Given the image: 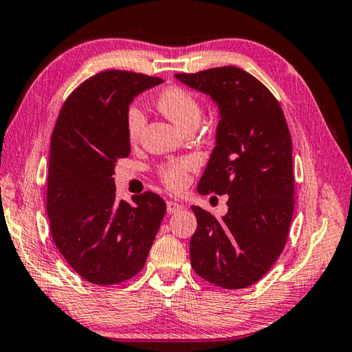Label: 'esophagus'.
Returning <instances> with one entry per match:
<instances>
[{
	"label": "esophagus",
	"instance_id": "34e87169",
	"mask_svg": "<svg viewBox=\"0 0 352 352\" xmlns=\"http://www.w3.org/2000/svg\"><path fill=\"white\" fill-rule=\"evenodd\" d=\"M182 208V206L181 204H177V202H175V201H168L166 202V212H168L170 214H173V213H177Z\"/></svg>",
	"mask_w": 352,
	"mask_h": 352
}]
</instances>
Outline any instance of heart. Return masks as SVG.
Returning a JSON list of instances; mask_svg holds the SVG:
<instances>
[{
    "label": "heart",
    "instance_id": "obj_1",
    "mask_svg": "<svg viewBox=\"0 0 352 352\" xmlns=\"http://www.w3.org/2000/svg\"><path fill=\"white\" fill-rule=\"evenodd\" d=\"M156 104L159 111L165 114L182 131L188 126H198L201 119V104L196 97L187 89L179 86H168L162 89L156 97ZM126 133L131 140H138L145 125V114L138 104H131L126 111ZM195 165L193 159H181L176 162L162 166L160 176L166 187L173 190H181L186 187L188 181L187 171Z\"/></svg>",
    "mask_w": 352,
    "mask_h": 352
}]
</instances>
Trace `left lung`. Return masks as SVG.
Masks as SVG:
<instances>
[{"mask_svg":"<svg viewBox=\"0 0 352 352\" xmlns=\"http://www.w3.org/2000/svg\"><path fill=\"white\" fill-rule=\"evenodd\" d=\"M212 98L219 122L199 193L229 195L223 218L193 206L192 267L224 289L256 283L285 249L294 213L292 140L280 103L261 82L235 66L176 74Z\"/></svg>","mask_w":352,"mask_h":352,"instance_id":"1","label":"left lung"}]
</instances>
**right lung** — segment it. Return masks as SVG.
<instances>
[{
	"label": "right lung",
	"mask_w": 352,
	"mask_h": 352,
	"mask_svg": "<svg viewBox=\"0 0 352 352\" xmlns=\"http://www.w3.org/2000/svg\"><path fill=\"white\" fill-rule=\"evenodd\" d=\"M164 80L104 71L83 82L55 123L46 210L52 239L67 264L94 285H117L144 267L165 214L156 193L117 201L114 168L129 156L126 111Z\"/></svg>",
	"instance_id": "add662e5"
}]
</instances>
